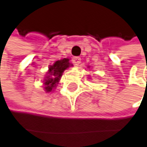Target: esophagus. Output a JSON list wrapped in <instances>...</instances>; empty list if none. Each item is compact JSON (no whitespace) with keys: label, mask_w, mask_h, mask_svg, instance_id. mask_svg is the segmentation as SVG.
Segmentation results:
<instances>
[{"label":"esophagus","mask_w":147,"mask_h":147,"mask_svg":"<svg viewBox=\"0 0 147 147\" xmlns=\"http://www.w3.org/2000/svg\"><path fill=\"white\" fill-rule=\"evenodd\" d=\"M72 63L76 66L79 65L80 63H81V58L80 57H73L72 58Z\"/></svg>","instance_id":"34e87169"}]
</instances>
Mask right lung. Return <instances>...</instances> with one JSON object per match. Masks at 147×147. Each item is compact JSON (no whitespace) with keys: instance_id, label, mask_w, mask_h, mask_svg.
<instances>
[{"instance_id":"add662e5","label":"right lung","mask_w":147,"mask_h":147,"mask_svg":"<svg viewBox=\"0 0 147 147\" xmlns=\"http://www.w3.org/2000/svg\"><path fill=\"white\" fill-rule=\"evenodd\" d=\"M70 66L69 59H63V60L56 61L53 65H50L49 73L52 75V77L50 76H48L45 79V91L49 92L52 91V89L56 86V83H58L60 76L64 71L67 69Z\"/></svg>"}]
</instances>
